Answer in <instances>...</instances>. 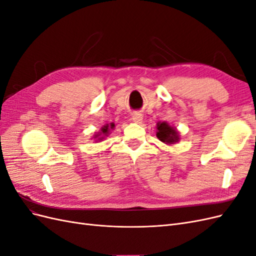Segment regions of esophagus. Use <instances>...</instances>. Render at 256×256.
Listing matches in <instances>:
<instances>
[{
	"label": "esophagus",
	"instance_id": "obj_1",
	"mask_svg": "<svg viewBox=\"0 0 256 256\" xmlns=\"http://www.w3.org/2000/svg\"><path fill=\"white\" fill-rule=\"evenodd\" d=\"M143 120V115L138 112H136L132 114V122L136 124H141Z\"/></svg>",
	"mask_w": 256,
	"mask_h": 256
}]
</instances>
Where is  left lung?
I'll list each match as a JSON object with an SVG mask.
<instances>
[{
    "label": "left lung",
    "instance_id": "obj_1",
    "mask_svg": "<svg viewBox=\"0 0 256 256\" xmlns=\"http://www.w3.org/2000/svg\"><path fill=\"white\" fill-rule=\"evenodd\" d=\"M156 136L159 140L166 145H173L180 142V134L177 129L166 122H158L156 127Z\"/></svg>",
    "mask_w": 256,
    "mask_h": 256
}]
</instances>
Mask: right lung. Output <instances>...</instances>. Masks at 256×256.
<instances>
[{"instance_id":"add662e5","label":"right lung","mask_w":256,"mask_h":256,"mask_svg":"<svg viewBox=\"0 0 256 256\" xmlns=\"http://www.w3.org/2000/svg\"><path fill=\"white\" fill-rule=\"evenodd\" d=\"M114 128H115L114 122L106 124V125H104V126L102 127V129H100L99 132L95 134L94 136H92V138H94V141H95L96 143H98V142H102V141H104V138L106 136H108L110 134L111 130H113Z\"/></svg>"}]
</instances>
